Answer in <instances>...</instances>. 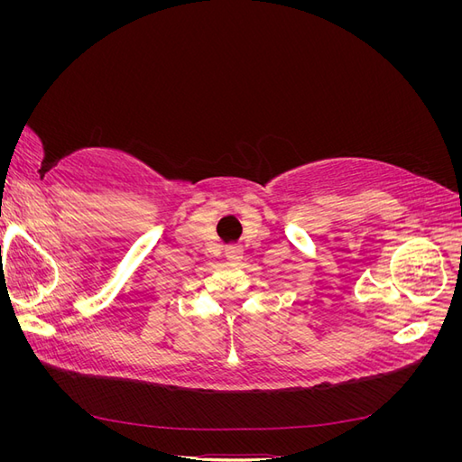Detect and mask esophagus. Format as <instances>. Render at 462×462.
<instances>
[{
    "mask_svg": "<svg viewBox=\"0 0 462 462\" xmlns=\"http://www.w3.org/2000/svg\"><path fill=\"white\" fill-rule=\"evenodd\" d=\"M226 258H227L229 262H241V258H243V248L236 246V245L226 246Z\"/></svg>",
    "mask_w": 462,
    "mask_h": 462,
    "instance_id": "esophagus-1",
    "label": "esophagus"
}]
</instances>
